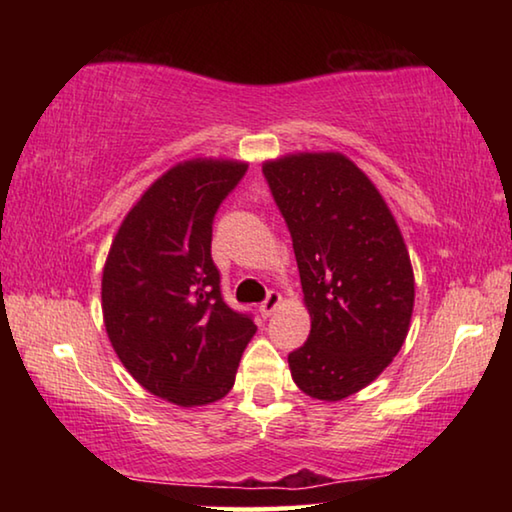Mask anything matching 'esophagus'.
Here are the masks:
<instances>
[{"label":"esophagus","instance_id":"1","mask_svg":"<svg viewBox=\"0 0 512 512\" xmlns=\"http://www.w3.org/2000/svg\"><path fill=\"white\" fill-rule=\"evenodd\" d=\"M280 302H282V296L277 291H268V296H266V300L262 302V305H259V311H262L264 316H271L273 311L280 307Z\"/></svg>","mask_w":512,"mask_h":512}]
</instances>
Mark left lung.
Listing matches in <instances>:
<instances>
[{
	"label": "left lung",
	"instance_id": "1",
	"mask_svg": "<svg viewBox=\"0 0 512 512\" xmlns=\"http://www.w3.org/2000/svg\"><path fill=\"white\" fill-rule=\"evenodd\" d=\"M262 169L311 316L309 339L289 354L291 377L316 400H345L388 368L409 334V250L384 196L348 155L289 153Z\"/></svg>",
	"mask_w": 512,
	"mask_h": 512
}]
</instances>
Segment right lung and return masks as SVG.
I'll list each match as a JSON object with an SVG mask.
<instances>
[{
	"label": "right lung",
	"mask_w": 512,
	"mask_h": 512,
	"mask_svg": "<svg viewBox=\"0 0 512 512\" xmlns=\"http://www.w3.org/2000/svg\"><path fill=\"white\" fill-rule=\"evenodd\" d=\"M246 169L223 158L178 162L131 207L103 266V325L119 361L185 409L230 393L257 329L223 302L210 253L214 214Z\"/></svg>",
	"instance_id": "obj_1"
}]
</instances>
